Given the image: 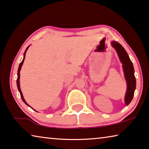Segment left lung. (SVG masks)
Returning a JSON list of instances; mask_svg holds the SVG:
<instances>
[{
  "instance_id": "8db88e82",
  "label": "left lung",
  "mask_w": 149,
  "mask_h": 149,
  "mask_svg": "<svg viewBox=\"0 0 149 149\" xmlns=\"http://www.w3.org/2000/svg\"><path fill=\"white\" fill-rule=\"evenodd\" d=\"M111 45L113 48L116 49L120 60L123 63V69L127 85L125 102L126 105H128L133 100L134 90L136 88V79L134 74V70L133 65L125 49L119 42L113 41Z\"/></svg>"
}]
</instances>
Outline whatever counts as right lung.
<instances>
[{"instance_id":"1","label":"right lung","mask_w":149,"mask_h":149,"mask_svg":"<svg viewBox=\"0 0 149 149\" xmlns=\"http://www.w3.org/2000/svg\"><path fill=\"white\" fill-rule=\"evenodd\" d=\"M29 46H28L27 47V48L26 49V50H25V52H24V58H23V60L22 61V62H21V63H20V65H19V67H18V78H17V80H16V84H17V87H18V91H19V92H20V96H21V98H22V101H24V103L25 104H26L28 106H29L28 105V103L26 102L25 101V100H24V97H23V95H22V91H21V89H20V70H21V68H22V64H23V63H24V59H25V56H26V51H27V49H28V47ZM32 108V107H31Z\"/></svg>"}]
</instances>
